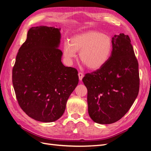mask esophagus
Listing matches in <instances>:
<instances>
[{"mask_svg":"<svg viewBox=\"0 0 151 151\" xmlns=\"http://www.w3.org/2000/svg\"><path fill=\"white\" fill-rule=\"evenodd\" d=\"M78 76H79V80L81 81L82 79H83V77H84V74H83V73H82V72H79Z\"/></svg>","mask_w":151,"mask_h":151,"instance_id":"obj_1","label":"esophagus"}]
</instances>
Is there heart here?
Returning a JSON list of instances; mask_svg holds the SVG:
<instances>
[{
    "mask_svg": "<svg viewBox=\"0 0 151 151\" xmlns=\"http://www.w3.org/2000/svg\"><path fill=\"white\" fill-rule=\"evenodd\" d=\"M113 48L111 38L97 31H88L74 35L63 46V53L71 60L79 52V58L86 67L97 70L103 67L110 57Z\"/></svg>",
    "mask_w": 151,
    "mask_h": 151,
    "instance_id": "1",
    "label": "heart"
}]
</instances>
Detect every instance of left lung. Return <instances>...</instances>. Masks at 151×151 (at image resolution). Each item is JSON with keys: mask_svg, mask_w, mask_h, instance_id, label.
<instances>
[{"mask_svg": "<svg viewBox=\"0 0 151 151\" xmlns=\"http://www.w3.org/2000/svg\"><path fill=\"white\" fill-rule=\"evenodd\" d=\"M130 43L128 35H115L106 63L83 77L88 89V113L96 123L111 124L120 120L137 97L139 63Z\"/></svg>", "mask_w": 151, "mask_h": 151, "instance_id": "1", "label": "left lung"}]
</instances>
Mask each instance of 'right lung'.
Instances as JSON below:
<instances>
[{
	"label": "right lung",
	"instance_id": "1",
	"mask_svg": "<svg viewBox=\"0 0 151 151\" xmlns=\"http://www.w3.org/2000/svg\"><path fill=\"white\" fill-rule=\"evenodd\" d=\"M60 29L32 27L19 49L12 68V84L21 108L33 119L52 122L65 111L78 84V72L61 62Z\"/></svg>",
	"mask_w": 151,
	"mask_h": 151
}]
</instances>
